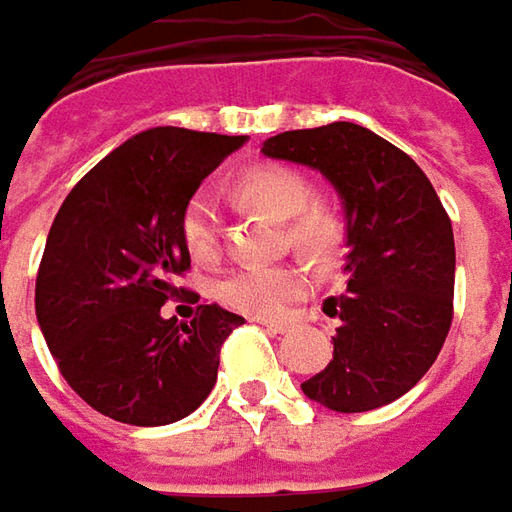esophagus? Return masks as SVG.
Segmentation results:
<instances>
[{
  "label": "esophagus",
  "instance_id": "1",
  "mask_svg": "<svg viewBox=\"0 0 512 512\" xmlns=\"http://www.w3.org/2000/svg\"><path fill=\"white\" fill-rule=\"evenodd\" d=\"M260 325H266V328H271L274 333H285V330L294 328V322H288V319H257Z\"/></svg>",
  "mask_w": 512,
  "mask_h": 512
}]
</instances>
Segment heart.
Returning a JSON list of instances; mask_svg holds the SVG:
<instances>
[{
  "label": "heart",
  "instance_id": "obj_1",
  "mask_svg": "<svg viewBox=\"0 0 512 512\" xmlns=\"http://www.w3.org/2000/svg\"><path fill=\"white\" fill-rule=\"evenodd\" d=\"M238 196L285 221L288 241L311 255H330L342 238V221L328 204L316 201L314 187L300 170L288 165H260L238 182ZM182 241L196 260H215L221 246L218 204L210 190H198L184 204ZM311 288L305 263H263L227 271L212 285L221 305L238 314L277 316L285 305L300 300Z\"/></svg>",
  "mask_w": 512,
  "mask_h": 512
}]
</instances>
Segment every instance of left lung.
<instances>
[{"instance_id": "8db88e82", "label": "left lung", "mask_w": 512, "mask_h": 512, "mask_svg": "<svg viewBox=\"0 0 512 512\" xmlns=\"http://www.w3.org/2000/svg\"><path fill=\"white\" fill-rule=\"evenodd\" d=\"M263 154L325 173L347 218V291L333 361L302 392L333 412L398 401L429 373L454 319V232L426 173L356 123L283 131Z\"/></svg>"}]
</instances>
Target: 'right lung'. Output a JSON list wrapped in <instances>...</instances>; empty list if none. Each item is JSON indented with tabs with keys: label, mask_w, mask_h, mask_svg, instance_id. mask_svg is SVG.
Instances as JSON below:
<instances>
[{
	"label": "right lung",
	"mask_w": 512,
	"mask_h": 512,
	"mask_svg": "<svg viewBox=\"0 0 512 512\" xmlns=\"http://www.w3.org/2000/svg\"><path fill=\"white\" fill-rule=\"evenodd\" d=\"M243 139L142 131L100 159L55 215L36 277L38 325L66 384L100 415L165 426L215 387L221 344L243 316L198 305L179 322L162 305L187 291L176 283L190 269L184 204Z\"/></svg>",
	"instance_id": "obj_1"
}]
</instances>
